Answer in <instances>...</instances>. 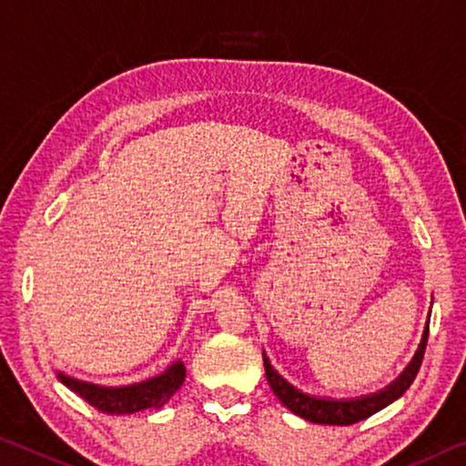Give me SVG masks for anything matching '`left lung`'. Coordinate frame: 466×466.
<instances>
[{"label": "left lung", "mask_w": 466, "mask_h": 466, "mask_svg": "<svg viewBox=\"0 0 466 466\" xmlns=\"http://www.w3.org/2000/svg\"><path fill=\"white\" fill-rule=\"evenodd\" d=\"M427 336H430V326H425L423 339H420L415 357H412L409 367L398 375V380L390 383L388 388L369 396L350 398V400H334V398H317L311 394H305L294 388L292 383H288L282 375L271 367L269 359L263 354L265 378H268L269 388L273 390V394L279 398V402H282L286 409H290L294 415L321 425H352L375 415V412L381 409H386L388 404L398 400V398L410 388V383L417 378L420 363H423Z\"/></svg>", "instance_id": "left-lung-1"}]
</instances>
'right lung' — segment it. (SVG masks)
<instances>
[{"label":"right lung","mask_w":466,"mask_h":466,"mask_svg":"<svg viewBox=\"0 0 466 466\" xmlns=\"http://www.w3.org/2000/svg\"><path fill=\"white\" fill-rule=\"evenodd\" d=\"M184 378H187V367L182 365V360H176L164 373L155 375L151 380L122 388L97 386V383L80 381L64 373H57V380L66 388H70L74 394L83 398V400L95 406L97 410L107 412V415H132V412L159 409V406H164L169 398L178 392Z\"/></svg>","instance_id":"add662e5"}]
</instances>
